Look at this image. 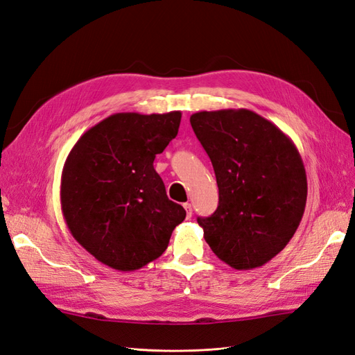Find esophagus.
<instances>
[{
	"label": "esophagus",
	"instance_id": "1",
	"mask_svg": "<svg viewBox=\"0 0 355 355\" xmlns=\"http://www.w3.org/2000/svg\"><path fill=\"white\" fill-rule=\"evenodd\" d=\"M183 209L187 210V217L191 218L192 217V205L189 202H185V204H183Z\"/></svg>",
	"mask_w": 355,
	"mask_h": 355
}]
</instances>
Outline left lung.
Masks as SVG:
<instances>
[{
	"mask_svg": "<svg viewBox=\"0 0 355 355\" xmlns=\"http://www.w3.org/2000/svg\"><path fill=\"white\" fill-rule=\"evenodd\" d=\"M209 154L218 205L198 217L204 239L236 270L270 261L294 236L307 201V176L295 144L251 110H217L191 116Z\"/></svg>",
	"mask_w": 355,
	"mask_h": 355,
	"instance_id": "1",
	"label": "left lung"
}]
</instances>
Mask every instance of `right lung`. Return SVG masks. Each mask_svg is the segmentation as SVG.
Returning <instances> with one entry per match:
<instances>
[{"label": "right lung", "mask_w": 355, "mask_h": 355, "mask_svg": "<svg viewBox=\"0 0 355 355\" xmlns=\"http://www.w3.org/2000/svg\"><path fill=\"white\" fill-rule=\"evenodd\" d=\"M180 112L116 113L73 146L61 173L70 234L103 264L132 272L160 257L187 216L153 166L176 138Z\"/></svg>", "instance_id": "obj_1"}]
</instances>
